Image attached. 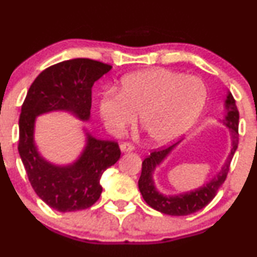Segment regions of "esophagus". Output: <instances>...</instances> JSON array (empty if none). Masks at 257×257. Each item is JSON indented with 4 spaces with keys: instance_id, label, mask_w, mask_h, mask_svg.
Listing matches in <instances>:
<instances>
[{
    "instance_id": "34e87169",
    "label": "esophagus",
    "mask_w": 257,
    "mask_h": 257,
    "mask_svg": "<svg viewBox=\"0 0 257 257\" xmlns=\"http://www.w3.org/2000/svg\"><path fill=\"white\" fill-rule=\"evenodd\" d=\"M120 150H122V152H132V151H134V145L132 144V142H122L120 144Z\"/></svg>"
}]
</instances>
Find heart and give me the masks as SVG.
<instances>
[{"label": "heart", "mask_w": 257, "mask_h": 257, "mask_svg": "<svg viewBox=\"0 0 257 257\" xmlns=\"http://www.w3.org/2000/svg\"><path fill=\"white\" fill-rule=\"evenodd\" d=\"M205 83L196 76L165 68L135 72L118 88L105 92L99 112L111 131L120 132L139 115V123L153 142L175 140L195 123L206 103Z\"/></svg>", "instance_id": "obj_1"}]
</instances>
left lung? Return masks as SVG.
Here are the masks:
<instances>
[{
  "label": "left lung",
  "instance_id": "1",
  "mask_svg": "<svg viewBox=\"0 0 257 257\" xmlns=\"http://www.w3.org/2000/svg\"><path fill=\"white\" fill-rule=\"evenodd\" d=\"M226 109L227 116L225 118V124L230 128L231 135H232V150H231L226 163L222 166L221 171L219 172L217 177H214L209 183L203 185L202 188L197 190L190 191V193L183 194V195L164 196L163 194L158 193L156 187H154L152 175L156 166L163 162V159L168 156L170 151L177 144L172 145L170 147L163 146L158 150H154L142 162L141 176L140 179H139V189H140L141 195L148 206H151L156 211L164 213V214L178 215L179 217V215H188L200 211L201 208L208 205L214 199L219 188L221 187V184L224 183L227 177L228 171H230L231 160L233 158V154L238 147V141H239V134H238L239 113H238L236 101H234L231 93L227 94Z\"/></svg>",
  "mask_w": 257,
  "mask_h": 257
}]
</instances>
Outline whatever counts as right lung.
Wrapping results in <instances>:
<instances>
[{"instance_id":"add662e5","label":"right lung","mask_w":257,"mask_h":257,"mask_svg":"<svg viewBox=\"0 0 257 257\" xmlns=\"http://www.w3.org/2000/svg\"><path fill=\"white\" fill-rule=\"evenodd\" d=\"M110 64L91 58L60 62L43 70L27 92L19 118L20 158L33 190L48 206L58 212L81 211L100 197V177L120 157L116 141L89 137L76 163L55 166L46 163L33 144L36 117L54 110H67L80 119L89 118L92 87L111 69Z\"/></svg>"}]
</instances>
